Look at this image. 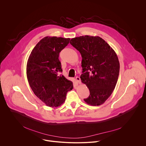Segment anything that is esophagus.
Wrapping results in <instances>:
<instances>
[{"label": "esophagus", "instance_id": "esophagus-1", "mask_svg": "<svg viewBox=\"0 0 146 146\" xmlns=\"http://www.w3.org/2000/svg\"><path fill=\"white\" fill-rule=\"evenodd\" d=\"M76 80L78 82V83H79V84H81V80H80V78L79 77H76Z\"/></svg>", "mask_w": 146, "mask_h": 146}]
</instances>
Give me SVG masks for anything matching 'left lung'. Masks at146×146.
<instances>
[{
	"mask_svg": "<svg viewBox=\"0 0 146 146\" xmlns=\"http://www.w3.org/2000/svg\"><path fill=\"white\" fill-rule=\"evenodd\" d=\"M70 43L82 56L80 78L90 92L84 101L94 106L102 105L113 93L118 80L119 62L115 52L99 36L76 37Z\"/></svg>",
	"mask_w": 146,
	"mask_h": 146,
	"instance_id": "left-lung-1",
	"label": "left lung"
}]
</instances>
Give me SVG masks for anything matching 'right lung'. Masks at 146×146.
<instances>
[{
    "label": "right lung",
    "instance_id": "right-lung-1",
    "mask_svg": "<svg viewBox=\"0 0 146 146\" xmlns=\"http://www.w3.org/2000/svg\"><path fill=\"white\" fill-rule=\"evenodd\" d=\"M70 38L46 36L32 50L27 65L29 86L36 95L49 107H58L66 99L73 82L63 75L59 60V52L69 44Z\"/></svg>",
    "mask_w": 146,
    "mask_h": 146
}]
</instances>
